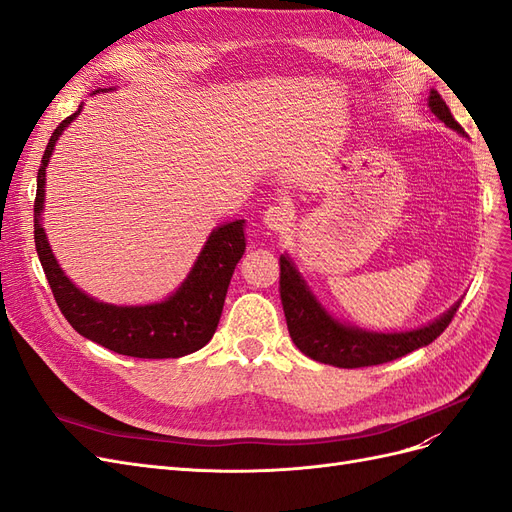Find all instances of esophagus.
<instances>
[{
  "mask_svg": "<svg viewBox=\"0 0 512 512\" xmlns=\"http://www.w3.org/2000/svg\"><path fill=\"white\" fill-rule=\"evenodd\" d=\"M262 222H265V226L273 232H284L288 230L290 222H292V211L290 207L286 205H271L265 215H262Z\"/></svg>",
  "mask_w": 512,
  "mask_h": 512,
  "instance_id": "obj_1",
  "label": "esophagus"
}]
</instances>
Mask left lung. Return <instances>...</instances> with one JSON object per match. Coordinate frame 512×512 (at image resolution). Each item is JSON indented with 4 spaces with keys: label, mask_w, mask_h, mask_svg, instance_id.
Masks as SVG:
<instances>
[{
    "label": "left lung",
    "mask_w": 512,
    "mask_h": 512,
    "mask_svg": "<svg viewBox=\"0 0 512 512\" xmlns=\"http://www.w3.org/2000/svg\"><path fill=\"white\" fill-rule=\"evenodd\" d=\"M427 104L431 108V113L436 115L446 128L466 136V132H463V128L451 115V108L446 106V102L436 89H431ZM280 271V297L294 346H297L305 356H309V359L344 369L389 363L416 348L431 344L433 339L448 327V322L453 320L461 303L457 301L440 318L412 331H365L354 327V324H346L333 318L316 299V294L309 290L303 275L294 267V262L288 254L280 256Z\"/></svg>",
    "instance_id": "8db88e82"
}]
</instances>
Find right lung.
Returning a JSON list of instances; mask_svg holds the SVG:
<instances>
[{"instance_id": "right-lung-1", "label": "right lung", "mask_w": 512, "mask_h": 512, "mask_svg": "<svg viewBox=\"0 0 512 512\" xmlns=\"http://www.w3.org/2000/svg\"><path fill=\"white\" fill-rule=\"evenodd\" d=\"M94 94H100V89ZM81 108L83 104L55 128L38 168L34 239L53 297L76 333L117 354L136 356V359H179V356L192 354L209 344L218 329L230 277L245 252V220L213 228L188 277L160 303L113 305L89 297L61 271L42 228L46 166H49L59 136L79 117Z\"/></svg>"}]
</instances>
